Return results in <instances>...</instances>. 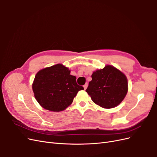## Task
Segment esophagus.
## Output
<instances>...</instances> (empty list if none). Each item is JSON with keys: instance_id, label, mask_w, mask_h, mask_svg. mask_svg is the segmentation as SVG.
<instances>
[{"instance_id": "esophagus-1", "label": "esophagus", "mask_w": 157, "mask_h": 157, "mask_svg": "<svg viewBox=\"0 0 157 157\" xmlns=\"http://www.w3.org/2000/svg\"><path fill=\"white\" fill-rule=\"evenodd\" d=\"M83 87H84V90H86V88H87V87H88V83L86 82V84H85L84 86H83Z\"/></svg>"}]
</instances>
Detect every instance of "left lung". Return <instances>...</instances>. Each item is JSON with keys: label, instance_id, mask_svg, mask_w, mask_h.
I'll return each instance as SVG.
<instances>
[{"label": "left lung", "instance_id": "1", "mask_svg": "<svg viewBox=\"0 0 157 157\" xmlns=\"http://www.w3.org/2000/svg\"><path fill=\"white\" fill-rule=\"evenodd\" d=\"M86 92L94 103L105 109L118 106L128 92L126 75L113 65L94 71Z\"/></svg>", "mask_w": 157, "mask_h": 157}]
</instances>
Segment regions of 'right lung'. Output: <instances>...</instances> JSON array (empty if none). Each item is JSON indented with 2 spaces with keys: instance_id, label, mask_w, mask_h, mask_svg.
Instances as JSON below:
<instances>
[{
  "instance_id": "obj_1",
  "label": "right lung",
  "mask_w": 157,
  "mask_h": 157,
  "mask_svg": "<svg viewBox=\"0 0 157 157\" xmlns=\"http://www.w3.org/2000/svg\"><path fill=\"white\" fill-rule=\"evenodd\" d=\"M68 67L59 63L40 70L32 84L36 100L50 111H63L72 103L74 98L84 88L70 75Z\"/></svg>"
}]
</instances>
